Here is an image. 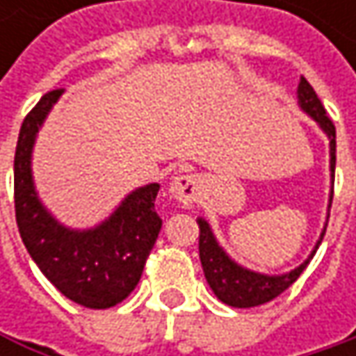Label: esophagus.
<instances>
[{"instance_id": "esophagus-1", "label": "esophagus", "mask_w": 356, "mask_h": 356, "mask_svg": "<svg viewBox=\"0 0 356 356\" xmlns=\"http://www.w3.org/2000/svg\"><path fill=\"white\" fill-rule=\"evenodd\" d=\"M171 195L181 206H191L200 193V177L193 173H181L171 181Z\"/></svg>"}]
</instances>
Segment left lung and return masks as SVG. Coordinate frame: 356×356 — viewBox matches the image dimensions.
<instances>
[{"mask_svg": "<svg viewBox=\"0 0 356 356\" xmlns=\"http://www.w3.org/2000/svg\"><path fill=\"white\" fill-rule=\"evenodd\" d=\"M299 105L305 113H309L318 123L320 127L327 134L330 138V171H332V185H334V169H336V127L332 123V119L327 117L325 108L321 105V101L318 99L314 86L301 78L299 82ZM332 197H334V187H332ZM332 206V202H330ZM330 216V214H327ZM197 227H200V261H202V268H204V276L210 284V289L214 291V295L231 305V307H257V305H264L272 299H276L280 293H284L299 276L301 272L307 268L309 259H305V264H301L299 268H295L293 272L289 274H282V276H266V274H257V272H251L245 270L241 266H237L225 251L222 248L216 243L210 227L206 220L197 218ZM325 235V229L321 233L320 241L316 249L320 248L321 239Z\"/></svg>", "mask_w": 356, "mask_h": 356, "instance_id": "left-lung-1", "label": "left lung"}]
</instances>
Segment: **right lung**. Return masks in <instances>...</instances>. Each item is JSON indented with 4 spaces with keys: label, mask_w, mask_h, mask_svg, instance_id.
<instances>
[{
    "label": "right lung",
    "mask_w": 356,
    "mask_h": 356,
    "mask_svg": "<svg viewBox=\"0 0 356 356\" xmlns=\"http://www.w3.org/2000/svg\"><path fill=\"white\" fill-rule=\"evenodd\" d=\"M63 88L47 92L20 127L14 156V204L20 237L51 284L70 301L107 309L140 282L163 218L154 210L159 183L131 191L115 214L90 231L61 227L38 202L31 175L36 131Z\"/></svg>",
    "instance_id": "add662e5"
}]
</instances>
